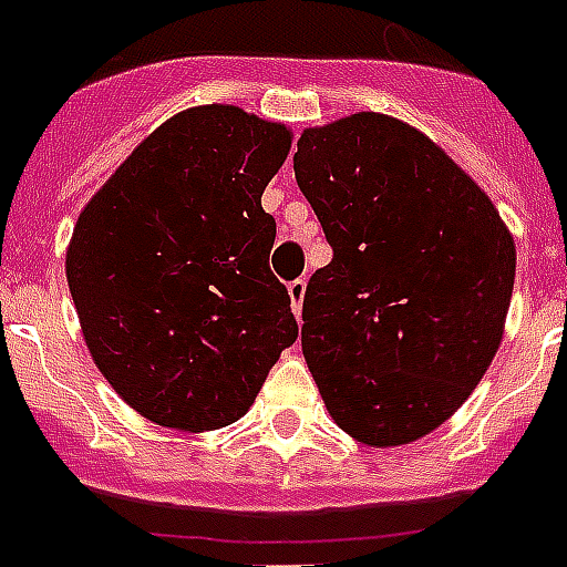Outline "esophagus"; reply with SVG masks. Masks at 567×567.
I'll return each mask as SVG.
<instances>
[{
  "instance_id": "obj_1",
  "label": "esophagus",
  "mask_w": 567,
  "mask_h": 567,
  "mask_svg": "<svg viewBox=\"0 0 567 567\" xmlns=\"http://www.w3.org/2000/svg\"><path fill=\"white\" fill-rule=\"evenodd\" d=\"M288 293H291V308L293 313H302V297H306V279L299 276V279H293V282H288Z\"/></svg>"
}]
</instances>
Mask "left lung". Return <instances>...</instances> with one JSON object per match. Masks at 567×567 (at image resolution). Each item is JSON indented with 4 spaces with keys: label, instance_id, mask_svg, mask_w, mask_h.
I'll use <instances>...</instances> for the list:
<instances>
[{
    "label": "left lung",
    "instance_id": "8db88e82",
    "mask_svg": "<svg viewBox=\"0 0 567 567\" xmlns=\"http://www.w3.org/2000/svg\"><path fill=\"white\" fill-rule=\"evenodd\" d=\"M293 175L334 250L302 299V354L322 401L363 444L417 441L496 357L513 236L446 152L389 114L306 130Z\"/></svg>",
    "mask_w": 567,
    "mask_h": 567
}]
</instances>
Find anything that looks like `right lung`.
<instances>
[{
  "instance_id": "right-lung-1",
  "label": "right lung",
  "mask_w": 567,
  "mask_h": 567,
  "mask_svg": "<svg viewBox=\"0 0 567 567\" xmlns=\"http://www.w3.org/2000/svg\"><path fill=\"white\" fill-rule=\"evenodd\" d=\"M291 132L236 106L175 114L80 213L65 276L85 346L150 421H239L299 328L261 193Z\"/></svg>"
}]
</instances>
